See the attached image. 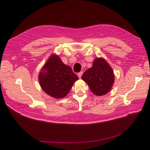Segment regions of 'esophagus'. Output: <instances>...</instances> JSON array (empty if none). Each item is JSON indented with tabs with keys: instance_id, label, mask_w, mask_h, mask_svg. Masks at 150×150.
<instances>
[{
	"instance_id": "1",
	"label": "esophagus",
	"mask_w": 150,
	"mask_h": 150,
	"mask_svg": "<svg viewBox=\"0 0 150 150\" xmlns=\"http://www.w3.org/2000/svg\"><path fill=\"white\" fill-rule=\"evenodd\" d=\"M83 71H81V72H79V73H78V74H77V75H78V77H79V78H81V76H82V75H83Z\"/></svg>"
}]
</instances>
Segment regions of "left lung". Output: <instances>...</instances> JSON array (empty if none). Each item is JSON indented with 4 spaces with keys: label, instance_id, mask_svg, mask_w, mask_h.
I'll use <instances>...</instances> for the list:
<instances>
[{
    "label": "left lung",
    "instance_id": "8db88e82",
    "mask_svg": "<svg viewBox=\"0 0 150 150\" xmlns=\"http://www.w3.org/2000/svg\"><path fill=\"white\" fill-rule=\"evenodd\" d=\"M94 94L101 96L110 90L114 82V75L111 67L103 58L93 60L92 67L87 69L81 77Z\"/></svg>",
    "mask_w": 150,
    "mask_h": 150
}]
</instances>
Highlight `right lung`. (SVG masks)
<instances>
[{
  "mask_svg": "<svg viewBox=\"0 0 150 150\" xmlns=\"http://www.w3.org/2000/svg\"><path fill=\"white\" fill-rule=\"evenodd\" d=\"M38 78L44 92L57 99L64 98L79 79L71 67L65 65L56 54H52L49 58Z\"/></svg>",
  "mask_w": 150,
  "mask_h": 150,
  "instance_id": "add662e5",
  "label": "right lung"
}]
</instances>
